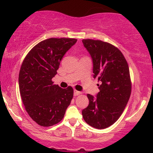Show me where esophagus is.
Segmentation results:
<instances>
[{"instance_id": "1", "label": "esophagus", "mask_w": 153, "mask_h": 153, "mask_svg": "<svg viewBox=\"0 0 153 153\" xmlns=\"http://www.w3.org/2000/svg\"><path fill=\"white\" fill-rule=\"evenodd\" d=\"M81 92L76 91V90H74V96L79 95H81Z\"/></svg>"}]
</instances>
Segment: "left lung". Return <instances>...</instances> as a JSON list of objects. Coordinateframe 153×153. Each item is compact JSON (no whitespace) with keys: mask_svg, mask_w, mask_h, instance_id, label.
Wrapping results in <instances>:
<instances>
[{"mask_svg":"<svg viewBox=\"0 0 153 153\" xmlns=\"http://www.w3.org/2000/svg\"><path fill=\"white\" fill-rule=\"evenodd\" d=\"M82 42L93 59L94 78L101 81L97 97L87 95L89 104L82 116L91 127L105 129L120 118L129 101L131 91L129 66L122 52L111 44L91 39Z\"/></svg>","mask_w":153,"mask_h":153,"instance_id":"obj_1","label":"left lung"}]
</instances>
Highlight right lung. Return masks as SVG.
<instances>
[{"label":"right lung","mask_w":153,"mask_h":153,"mask_svg":"<svg viewBox=\"0 0 153 153\" xmlns=\"http://www.w3.org/2000/svg\"><path fill=\"white\" fill-rule=\"evenodd\" d=\"M74 38H49L40 42L23 60L19 85L25 109L35 123L49 127L62 120L74 90L53 84L60 60L76 42Z\"/></svg>","instance_id":"obj_1"}]
</instances>
